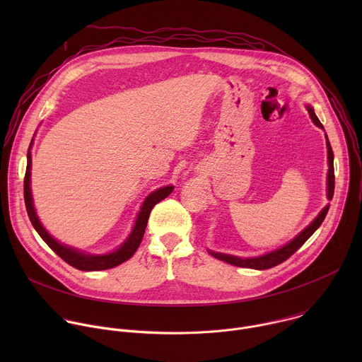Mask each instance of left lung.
<instances>
[{"label": "left lung", "mask_w": 362, "mask_h": 362, "mask_svg": "<svg viewBox=\"0 0 362 362\" xmlns=\"http://www.w3.org/2000/svg\"><path fill=\"white\" fill-rule=\"evenodd\" d=\"M309 117L314 122L315 126H318L320 129L324 130V126L321 124L320 119L317 117L313 106H306ZM325 139H327V151H328V175H327V199L331 200L334 196V187H335V176H334V153L328 140V136L325 133ZM329 209V204H327L325 208L318 214V216L309 223L302 232H299L292 240H289L288 243H285L284 246L271 250L268 253L259 255V256H250V257H240V256H235V255H228V253H221V252H215V250H209V253L216 257L219 261H223L226 264L239 267V268H250V269H256V271H265L269 268H274L279 264H282L284 261H286L291 255H293L309 238L313 236V233L321 226V223L324 222L327 214Z\"/></svg>", "instance_id": "1"}]
</instances>
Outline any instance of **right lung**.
Returning a JSON list of instances; mask_svg holds the SVG:
<instances>
[{"mask_svg": "<svg viewBox=\"0 0 362 362\" xmlns=\"http://www.w3.org/2000/svg\"><path fill=\"white\" fill-rule=\"evenodd\" d=\"M33 141H34V137L30 143L28 153H27V170H25V177H24V200H25L28 218H30L34 229L37 230V233L41 236V239L51 249H53L63 261H66L69 265H71L73 268L80 269V271L90 272V271L110 269V268H115V267L126 262L127 259H130V257L134 255V252L137 250V247L140 246V242L143 239L144 229L147 226V221H148L153 206L159 203L160 200H163L165 197H168L173 192L175 186L168 185V186L159 187L154 192H151L144 199L143 204L140 206V211L137 214V218L134 221L132 232L129 233L126 240L117 249L107 252V253H88V252H84L77 247H73V246L59 242L56 238H53L47 232V229L40 222L35 208H34V200H33V193H31V147H33Z\"/></svg>", "mask_w": 362, "mask_h": 362, "instance_id": "1", "label": "right lung"}]
</instances>
